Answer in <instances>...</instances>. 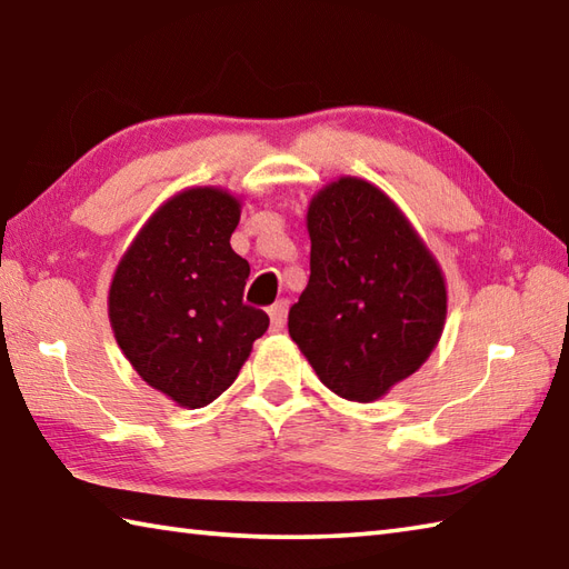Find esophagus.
Returning <instances> with one entry per match:
<instances>
[{
    "label": "esophagus",
    "instance_id": "1",
    "mask_svg": "<svg viewBox=\"0 0 569 569\" xmlns=\"http://www.w3.org/2000/svg\"><path fill=\"white\" fill-rule=\"evenodd\" d=\"M286 316H288V303H286V300H281V303H276V306L269 310L271 330H273V332H281V330L286 328Z\"/></svg>",
    "mask_w": 569,
    "mask_h": 569
}]
</instances>
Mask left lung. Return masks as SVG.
Returning <instances> with one entry per match:
<instances>
[{
    "label": "left lung",
    "instance_id": "left-lung-1",
    "mask_svg": "<svg viewBox=\"0 0 569 569\" xmlns=\"http://www.w3.org/2000/svg\"><path fill=\"white\" fill-rule=\"evenodd\" d=\"M306 227L310 278L288 332L328 389L377 402L439 345L447 278L395 199L362 177L318 189Z\"/></svg>",
    "mask_w": 569,
    "mask_h": 569
}]
</instances>
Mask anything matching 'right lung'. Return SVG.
<instances>
[{"label": "right lung", "instance_id": "add662e5", "mask_svg": "<svg viewBox=\"0 0 569 569\" xmlns=\"http://www.w3.org/2000/svg\"><path fill=\"white\" fill-rule=\"evenodd\" d=\"M239 217L229 189L184 187L152 211L110 281L118 348L177 407L214 402L269 328L263 310L243 306L251 269L229 243Z\"/></svg>", "mask_w": 569, "mask_h": 569}]
</instances>
